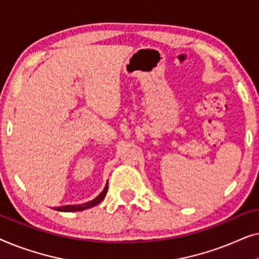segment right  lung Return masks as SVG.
Returning <instances> with one entry per match:
<instances>
[{
	"label": "right lung",
	"mask_w": 259,
	"mask_h": 259,
	"mask_svg": "<svg viewBox=\"0 0 259 259\" xmlns=\"http://www.w3.org/2000/svg\"><path fill=\"white\" fill-rule=\"evenodd\" d=\"M107 191H108V182L106 184L105 189L102 190V192L99 194L97 198H94L93 200L88 201V203H84V204H79V205H66V206H60V207H55L56 211H61V212H75V211H83V210H87V208H91L95 206V205H98L100 201L104 199L106 197V194H107Z\"/></svg>",
	"instance_id": "1"
}]
</instances>
